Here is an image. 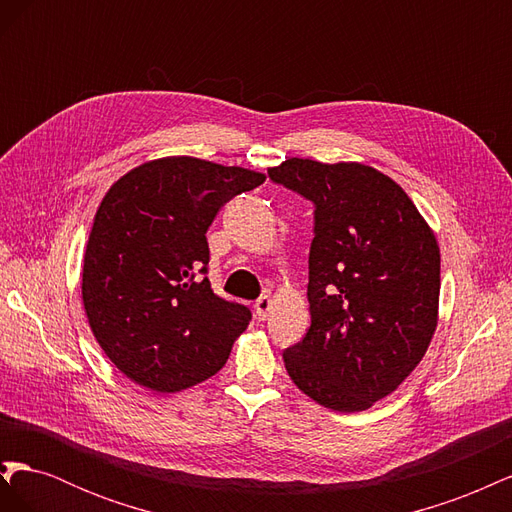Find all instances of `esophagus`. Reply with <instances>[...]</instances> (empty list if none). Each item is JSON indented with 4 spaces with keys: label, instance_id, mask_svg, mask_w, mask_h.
<instances>
[{
    "label": "esophagus",
    "instance_id": "34e87169",
    "mask_svg": "<svg viewBox=\"0 0 512 512\" xmlns=\"http://www.w3.org/2000/svg\"><path fill=\"white\" fill-rule=\"evenodd\" d=\"M271 307H273V301L269 294H265V297H260L256 303H254V312L258 316V320H265L269 314H271Z\"/></svg>",
    "mask_w": 512,
    "mask_h": 512
}]
</instances>
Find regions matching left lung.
Returning <instances> with one entry per match:
<instances>
[{
	"label": "left lung",
	"instance_id": "obj_1",
	"mask_svg": "<svg viewBox=\"0 0 512 512\" xmlns=\"http://www.w3.org/2000/svg\"><path fill=\"white\" fill-rule=\"evenodd\" d=\"M269 177L316 205L312 324L284 350L288 376L324 408L367 410L412 374L436 333L438 239L401 185L374 166L290 158Z\"/></svg>",
	"mask_w": 512,
	"mask_h": 512
}]
</instances>
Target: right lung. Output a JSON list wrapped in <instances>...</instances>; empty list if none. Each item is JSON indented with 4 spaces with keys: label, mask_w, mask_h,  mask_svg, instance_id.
I'll list each match as a JSON object with an SVG mask.
<instances>
[{
    "label": "right lung",
    "mask_w": 512,
    "mask_h": 512,
    "mask_svg": "<svg viewBox=\"0 0 512 512\" xmlns=\"http://www.w3.org/2000/svg\"><path fill=\"white\" fill-rule=\"evenodd\" d=\"M262 173L192 156L149 160L102 198L83 256V307L111 363L156 393L224 367L250 309L213 294L207 230Z\"/></svg>",
    "instance_id": "right-lung-1"
}]
</instances>
